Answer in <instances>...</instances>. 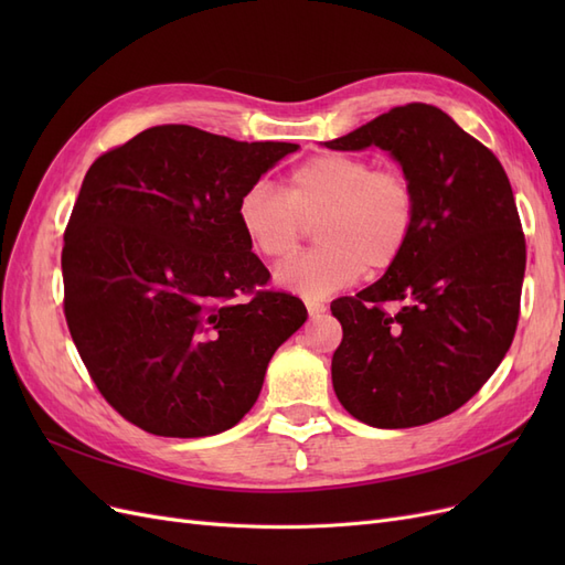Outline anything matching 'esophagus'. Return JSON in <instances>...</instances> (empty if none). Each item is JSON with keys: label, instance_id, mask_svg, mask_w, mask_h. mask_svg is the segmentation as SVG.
<instances>
[{"label": "esophagus", "instance_id": "1", "mask_svg": "<svg viewBox=\"0 0 565 565\" xmlns=\"http://www.w3.org/2000/svg\"><path fill=\"white\" fill-rule=\"evenodd\" d=\"M306 309H309V313L316 318V316L324 313V309H328V306H324V303L318 301V299H306Z\"/></svg>", "mask_w": 565, "mask_h": 565}]
</instances>
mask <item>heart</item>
<instances>
[{"label":"heart","mask_w":565,"mask_h":565,"mask_svg":"<svg viewBox=\"0 0 565 565\" xmlns=\"http://www.w3.org/2000/svg\"><path fill=\"white\" fill-rule=\"evenodd\" d=\"M237 221L252 249L280 264L316 224L318 249L278 268L282 287L322 299L363 276L396 266L417 224V191L398 167L367 158L322 152L297 164L287 191L266 179L237 200Z\"/></svg>","instance_id":"obj_1"}]
</instances>
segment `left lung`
Listing matches in <instances>:
<instances>
[{
    "instance_id": "1",
    "label": "left lung",
    "mask_w": 565,
    "mask_h": 565,
    "mask_svg": "<svg viewBox=\"0 0 565 565\" xmlns=\"http://www.w3.org/2000/svg\"><path fill=\"white\" fill-rule=\"evenodd\" d=\"M332 150H388L417 191L409 245L384 278L332 301L341 344L332 386L377 429L455 413L498 370L516 334L525 235L494 152L436 106L391 108Z\"/></svg>"
}]
</instances>
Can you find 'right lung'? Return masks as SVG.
I'll list each match as a JSON object with an SVG mask.
<instances>
[{"mask_svg": "<svg viewBox=\"0 0 565 565\" xmlns=\"http://www.w3.org/2000/svg\"><path fill=\"white\" fill-rule=\"evenodd\" d=\"M297 148L162 125L89 167L63 235V311L100 396L139 429H231L303 324L237 221L241 195Z\"/></svg>", "mask_w": 565, "mask_h": 565, "instance_id": "right-lung-1", "label": "right lung"}]
</instances>
